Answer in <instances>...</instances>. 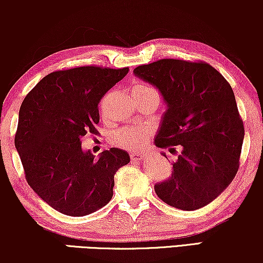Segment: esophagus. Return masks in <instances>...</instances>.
Segmentation results:
<instances>
[{
    "instance_id": "34e87169",
    "label": "esophagus",
    "mask_w": 263,
    "mask_h": 263,
    "mask_svg": "<svg viewBox=\"0 0 263 263\" xmlns=\"http://www.w3.org/2000/svg\"><path fill=\"white\" fill-rule=\"evenodd\" d=\"M145 157L143 156L142 153H136V152H133V153H130V158H132V160H140V159H142V158Z\"/></svg>"
}]
</instances>
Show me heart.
Listing matches in <instances>:
<instances>
[{"label": "heart", "mask_w": 263, "mask_h": 263, "mask_svg": "<svg viewBox=\"0 0 263 263\" xmlns=\"http://www.w3.org/2000/svg\"><path fill=\"white\" fill-rule=\"evenodd\" d=\"M149 92L158 91L151 85L138 82L132 87V93L134 97H139ZM159 95V93H158ZM152 128L149 125H139V127H122L117 129L114 134V141L122 148L135 151L145 146L149 140Z\"/></svg>", "instance_id": "1"}]
</instances>
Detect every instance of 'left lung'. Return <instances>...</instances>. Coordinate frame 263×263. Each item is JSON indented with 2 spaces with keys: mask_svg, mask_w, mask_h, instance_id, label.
<instances>
[{
  "mask_svg": "<svg viewBox=\"0 0 263 263\" xmlns=\"http://www.w3.org/2000/svg\"><path fill=\"white\" fill-rule=\"evenodd\" d=\"M134 74L156 86L167 104L156 146L171 153L181 146L171 177L154 185L158 197L183 211L206 206L239 167L244 125L231 86L202 61L163 59Z\"/></svg>",
  "mask_w": 263,
  "mask_h": 263,
  "instance_id": "obj_1",
  "label": "left lung"
}]
</instances>
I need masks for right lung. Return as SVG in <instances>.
Segmentation results:
<instances>
[{
  "label": "right lung",
  "mask_w": 263,
  "mask_h": 263,
  "mask_svg": "<svg viewBox=\"0 0 263 263\" xmlns=\"http://www.w3.org/2000/svg\"><path fill=\"white\" fill-rule=\"evenodd\" d=\"M128 71L98 66L52 71L21 104L14 143L25 177L62 214L82 217L109 203L115 174L130 161L115 147L99 158L81 149L82 136L98 133L100 99Z\"/></svg>",
  "instance_id": "right-lung-1"
}]
</instances>
